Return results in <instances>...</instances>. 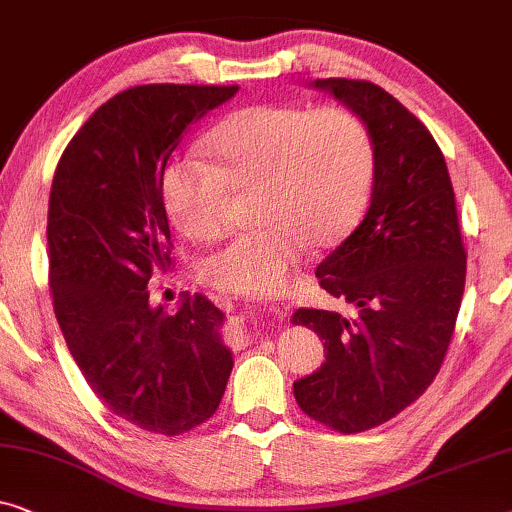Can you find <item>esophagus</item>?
Segmentation results:
<instances>
[{"mask_svg": "<svg viewBox=\"0 0 512 512\" xmlns=\"http://www.w3.org/2000/svg\"><path fill=\"white\" fill-rule=\"evenodd\" d=\"M232 331H234L236 338H241V341H243V338H250V336L255 334V331L246 325V320H243V318H234L232 320Z\"/></svg>", "mask_w": 512, "mask_h": 512, "instance_id": "obj_1", "label": "esophagus"}]
</instances>
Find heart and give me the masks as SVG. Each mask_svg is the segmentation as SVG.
I'll return each mask as SVG.
<instances>
[{
  "label": "heart",
  "instance_id": "obj_1",
  "mask_svg": "<svg viewBox=\"0 0 512 512\" xmlns=\"http://www.w3.org/2000/svg\"><path fill=\"white\" fill-rule=\"evenodd\" d=\"M213 162L178 155L162 171V204L192 241L227 225L232 194L253 192L257 227L199 262L215 290L266 294L285 283L306 248H331L350 234L369 199L373 139L343 106L253 104L208 134Z\"/></svg>",
  "mask_w": 512,
  "mask_h": 512
}]
</instances>
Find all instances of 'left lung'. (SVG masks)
Segmentation results:
<instances>
[{
	"mask_svg": "<svg viewBox=\"0 0 512 512\" xmlns=\"http://www.w3.org/2000/svg\"><path fill=\"white\" fill-rule=\"evenodd\" d=\"M315 88L364 120L376 164L366 218L315 271L322 290L357 306V318L294 313L327 350V362L294 383V399L315 422L359 434L420 399L441 371L466 250L448 164L429 129L371 81L322 78Z\"/></svg>",
	"mask_w": 512,
	"mask_h": 512,
	"instance_id": "obj_1",
	"label": "left lung"
}]
</instances>
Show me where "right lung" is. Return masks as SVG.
<instances>
[{
  "label": "right lung",
  "mask_w": 512,
  "mask_h": 512,
  "mask_svg": "<svg viewBox=\"0 0 512 512\" xmlns=\"http://www.w3.org/2000/svg\"><path fill=\"white\" fill-rule=\"evenodd\" d=\"M239 85H136L85 120L57 162L48 201V285L57 325L92 392L122 420L181 436L213 417L232 373L222 313L185 294L148 304L171 262L162 171L187 127Z\"/></svg>",
  "instance_id": "right-lung-1"
}]
</instances>
